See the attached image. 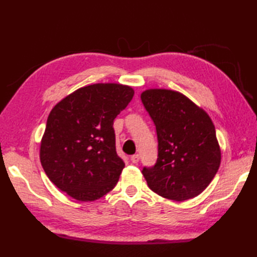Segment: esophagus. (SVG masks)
<instances>
[{"label": "esophagus", "instance_id": "obj_1", "mask_svg": "<svg viewBox=\"0 0 257 257\" xmlns=\"http://www.w3.org/2000/svg\"><path fill=\"white\" fill-rule=\"evenodd\" d=\"M130 160H132L133 163H137L139 161V155H134L130 157Z\"/></svg>", "mask_w": 257, "mask_h": 257}]
</instances>
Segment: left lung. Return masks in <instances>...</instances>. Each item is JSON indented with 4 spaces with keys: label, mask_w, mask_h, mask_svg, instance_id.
I'll list each match as a JSON object with an SVG mask.
<instances>
[{
    "label": "left lung",
    "mask_w": 257,
    "mask_h": 257,
    "mask_svg": "<svg viewBox=\"0 0 257 257\" xmlns=\"http://www.w3.org/2000/svg\"><path fill=\"white\" fill-rule=\"evenodd\" d=\"M141 100L158 137L156 165L143 170L148 187L162 198L178 202L199 195L221 163L210 116L187 96L170 89H147Z\"/></svg>",
    "instance_id": "left-lung-1"
}]
</instances>
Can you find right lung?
Returning <instances> with one entry per match:
<instances>
[{
	"mask_svg": "<svg viewBox=\"0 0 257 257\" xmlns=\"http://www.w3.org/2000/svg\"><path fill=\"white\" fill-rule=\"evenodd\" d=\"M134 94L130 86L92 84L75 90L52 109L40 159L59 190L88 202L114 188L124 163L116 152L113 120Z\"/></svg>",
	"mask_w": 257,
	"mask_h": 257,
	"instance_id": "obj_1",
	"label": "right lung"
}]
</instances>
